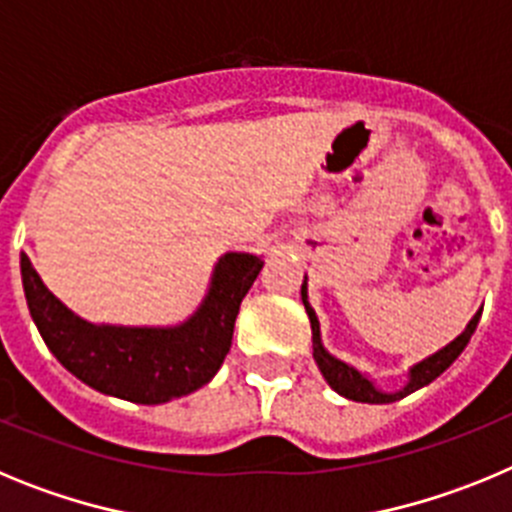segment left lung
<instances>
[{
  "label": "left lung",
  "mask_w": 512,
  "mask_h": 512,
  "mask_svg": "<svg viewBox=\"0 0 512 512\" xmlns=\"http://www.w3.org/2000/svg\"><path fill=\"white\" fill-rule=\"evenodd\" d=\"M300 295H302V305H305V312H307V318H310V328H312V359H315V364H318L323 379L330 384V387H333V390L338 392V395L346 397V400L369 402V405H387V402L402 400V397L413 395L415 390H420V387L431 384L436 377H441V374L446 372V369H449L456 359H459L461 351L467 348L469 338L474 336L479 318H482V307H479V310L474 312V318L467 323V328L461 330L454 341L446 343L443 348H438L436 354H431L428 359H423V361H418V364L410 366L408 382L402 384L400 390L387 392V390H382V387H379V384L369 377V374L359 372L356 366L341 361L338 356H333L328 348L323 346V336H320V320H318V315H315V310H312L310 295H307V277H305V282H302Z\"/></svg>",
  "instance_id": "left-lung-1"
}]
</instances>
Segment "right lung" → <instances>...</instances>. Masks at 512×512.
<instances>
[{"label":"right lung","instance_id":"right-lung-1","mask_svg":"<svg viewBox=\"0 0 512 512\" xmlns=\"http://www.w3.org/2000/svg\"><path fill=\"white\" fill-rule=\"evenodd\" d=\"M264 259L228 251L212 269L200 307L176 325L89 323L45 287L20 253L22 289L45 346L76 379L102 395L161 405L200 390L223 366L243 297Z\"/></svg>","mask_w":512,"mask_h":512}]
</instances>
